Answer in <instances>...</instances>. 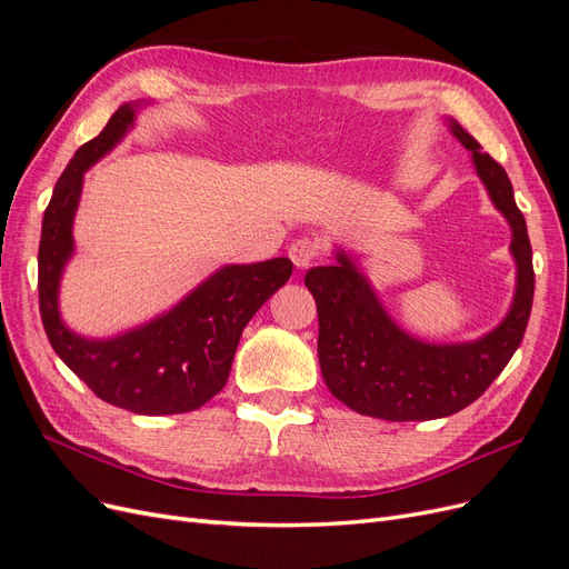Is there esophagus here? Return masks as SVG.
Wrapping results in <instances>:
<instances>
[{"label": "esophagus", "mask_w": 569, "mask_h": 569, "mask_svg": "<svg viewBox=\"0 0 569 569\" xmlns=\"http://www.w3.org/2000/svg\"><path fill=\"white\" fill-rule=\"evenodd\" d=\"M320 256V244L311 237H301L289 247V258L297 268H308Z\"/></svg>", "instance_id": "34e87169"}]
</instances>
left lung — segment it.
<instances>
[{
	"label": "left lung",
	"mask_w": 569,
	"mask_h": 569,
	"mask_svg": "<svg viewBox=\"0 0 569 569\" xmlns=\"http://www.w3.org/2000/svg\"><path fill=\"white\" fill-rule=\"evenodd\" d=\"M451 130L472 151L477 173L512 228L518 291L506 320L468 343H425L391 322L368 280L347 256L311 268L306 287L318 306V358L335 399L360 416L389 422L437 420L477 401L503 372L525 337L533 301V266L527 222L503 166L481 151L456 120Z\"/></svg>",
	"instance_id": "obj_1"
}]
</instances>
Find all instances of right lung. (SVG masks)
Returning <instances> with one entry per match:
<instances>
[{
	"instance_id": "right-lung-1",
	"label": "right lung",
	"mask_w": 569,
	"mask_h": 569,
	"mask_svg": "<svg viewBox=\"0 0 569 569\" xmlns=\"http://www.w3.org/2000/svg\"><path fill=\"white\" fill-rule=\"evenodd\" d=\"M132 118L134 107H118L107 128L76 151L54 187L38 253L40 316L51 349L101 401L137 416H176L201 408L226 387L242 330L295 266L289 258H272L222 268L173 311L116 339H82L68 330L57 295L61 270L73 253L71 226L82 173L126 134Z\"/></svg>"
}]
</instances>
